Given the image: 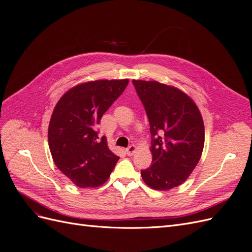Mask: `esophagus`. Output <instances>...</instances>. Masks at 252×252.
I'll return each mask as SVG.
<instances>
[{"instance_id": "obj_1", "label": "esophagus", "mask_w": 252, "mask_h": 252, "mask_svg": "<svg viewBox=\"0 0 252 252\" xmlns=\"http://www.w3.org/2000/svg\"><path fill=\"white\" fill-rule=\"evenodd\" d=\"M135 151H136V146H134V145H131V146H129L126 150H125V152L127 154V156H133L134 154H135Z\"/></svg>"}]
</instances>
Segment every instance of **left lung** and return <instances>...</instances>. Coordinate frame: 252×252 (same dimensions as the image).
Listing matches in <instances>:
<instances>
[{
    "mask_svg": "<svg viewBox=\"0 0 252 252\" xmlns=\"http://www.w3.org/2000/svg\"><path fill=\"white\" fill-rule=\"evenodd\" d=\"M146 110L152 135V164L142 170L145 184L169 190L184 183L199 163L205 142L202 114L181 89L157 81L132 80Z\"/></svg>",
    "mask_w": 252,
    "mask_h": 252,
    "instance_id": "left-lung-1",
    "label": "left lung"
}]
</instances>
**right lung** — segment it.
<instances>
[{"label":"right lung","mask_w":252,"mask_h":252,"mask_svg":"<svg viewBox=\"0 0 252 252\" xmlns=\"http://www.w3.org/2000/svg\"><path fill=\"white\" fill-rule=\"evenodd\" d=\"M124 80H96L75 85L61 96L52 111L48 144L58 168L74 185L94 188L110 177L119 157L98 139L103 114L128 85Z\"/></svg>","instance_id":"right-lung-1"}]
</instances>
